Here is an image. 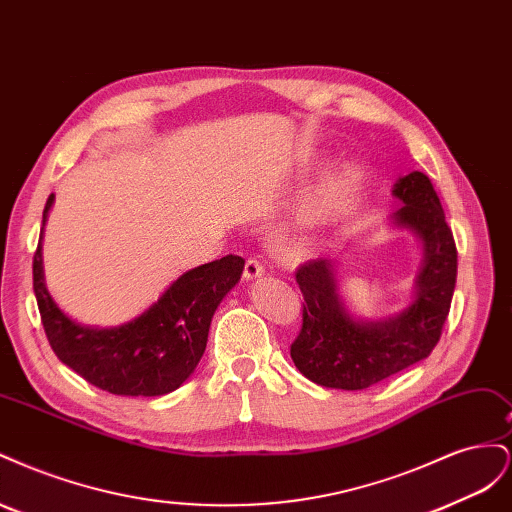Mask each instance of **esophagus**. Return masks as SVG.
Masks as SVG:
<instances>
[{
	"mask_svg": "<svg viewBox=\"0 0 512 512\" xmlns=\"http://www.w3.org/2000/svg\"><path fill=\"white\" fill-rule=\"evenodd\" d=\"M265 275V267H262V262H258L256 258H250L245 262V269H243V277L247 282H254L258 277Z\"/></svg>",
	"mask_w": 512,
	"mask_h": 512,
	"instance_id": "1",
	"label": "esophagus"
}]
</instances>
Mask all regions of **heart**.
<instances>
[{"label":"heart","mask_w":512,"mask_h":512,"mask_svg":"<svg viewBox=\"0 0 512 512\" xmlns=\"http://www.w3.org/2000/svg\"><path fill=\"white\" fill-rule=\"evenodd\" d=\"M365 175L359 166L339 164L331 168L303 198L299 220L312 235L348 220L363 194Z\"/></svg>","instance_id":"1"}]
</instances>
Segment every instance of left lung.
Returning a JSON list of instances; mask_svg holds the SVG:
<instances>
[{
  "label": "left lung",
  "instance_id": "left-lung-1",
  "mask_svg": "<svg viewBox=\"0 0 512 512\" xmlns=\"http://www.w3.org/2000/svg\"><path fill=\"white\" fill-rule=\"evenodd\" d=\"M393 196L401 207L389 224L414 232L423 245L412 301L401 312L356 318L339 294L335 260H309L297 271L305 303L290 356L307 380L327 389L363 391L427 359L451 309L457 247L436 190L427 175L412 170L395 181Z\"/></svg>",
  "mask_w": 512,
  "mask_h": 512
}]
</instances>
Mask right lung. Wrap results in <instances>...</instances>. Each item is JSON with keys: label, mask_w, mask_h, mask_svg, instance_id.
Wrapping results in <instances>:
<instances>
[{"label": "right lung", "mask_w": 512, "mask_h": 512, "mask_svg": "<svg viewBox=\"0 0 512 512\" xmlns=\"http://www.w3.org/2000/svg\"><path fill=\"white\" fill-rule=\"evenodd\" d=\"M55 194L46 200L42 226ZM44 232V228H42ZM245 260L224 256L185 271L141 316L119 327H87L68 318L44 284L42 237L34 254V292L57 359L113 395L160 397L188 380L207 348L211 318L241 280Z\"/></svg>", "instance_id": "1"}]
</instances>
